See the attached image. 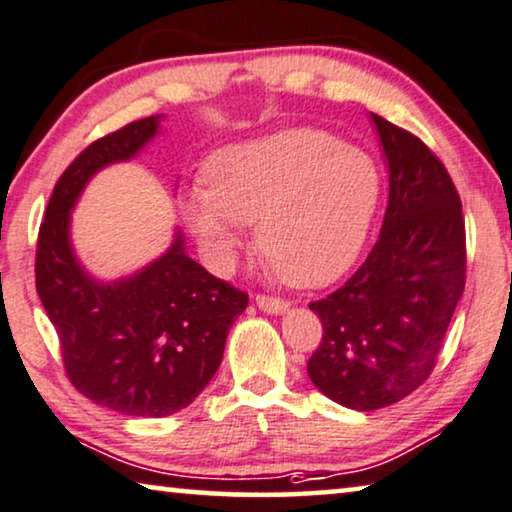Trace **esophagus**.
Returning a JSON list of instances; mask_svg holds the SVG:
<instances>
[{
	"mask_svg": "<svg viewBox=\"0 0 512 512\" xmlns=\"http://www.w3.org/2000/svg\"><path fill=\"white\" fill-rule=\"evenodd\" d=\"M255 303L264 312H273V315H280V312H285L289 308V303L285 299H280V296H269V294H257Z\"/></svg>",
	"mask_w": 512,
	"mask_h": 512,
	"instance_id": "esophagus-1",
	"label": "esophagus"
}]
</instances>
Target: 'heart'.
<instances>
[{"instance_id":"1","label":"heart","mask_w":512,"mask_h":512,"mask_svg":"<svg viewBox=\"0 0 512 512\" xmlns=\"http://www.w3.org/2000/svg\"><path fill=\"white\" fill-rule=\"evenodd\" d=\"M381 174L363 149L315 128H289L218 149L207 186L186 197V218L218 262H230L243 223H257V248L294 287L340 278L368 239Z\"/></svg>"}]
</instances>
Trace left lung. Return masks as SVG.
<instances>
[{
  "label": "left lung",
  "instance_id": "left-lung-1",
  "mask_svg": "<svg viewBox=\"0 0 512 512\" xmlns=\"http://www.w3.org/2000/svg\"><path fill=\"white\" fill-rule=\"evenodd\" d=\"M388 163L379 239L345 285L310 310L324 333L308 361L319 391L372 411L430 377L467 280L462 202L444 163L414 133L372 114Z\"/></svg>",
  "mask_w": 512,
  "mask_h": 512
}]
</instances>
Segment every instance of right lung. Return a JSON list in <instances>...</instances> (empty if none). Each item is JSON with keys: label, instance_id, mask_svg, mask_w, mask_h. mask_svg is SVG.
Here are the masks:
<instances>
[{"label": "right lung", "instance_id": "obj_1", "mask_svg": "<svg viewBox=\"0 0 512 512\" xmlns=\"http://www.w3.org/2000/svg\"><path fill=\"white\" fill-rule=\"evenodd\" d=\"M147 117L91 142L55 183L38 230L36 292L55 326L66 377L82 395L126 416L163 418L188 407L216 375L248 294L172 248L126 280L89 276L68 241L71 209L101 167L128 160L158 133Z\"/></svg>", "mask_w": 512, "mask_h": 512}]
</instances>
